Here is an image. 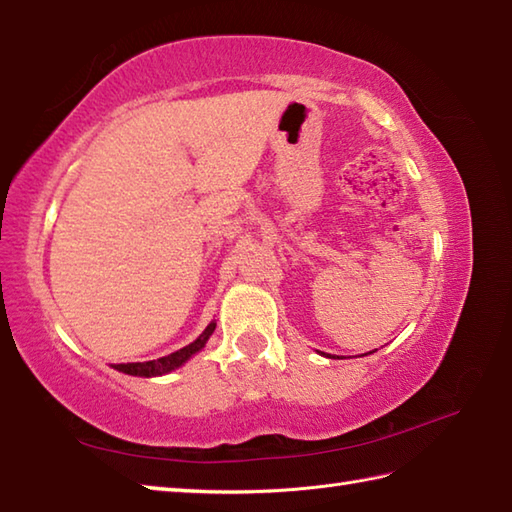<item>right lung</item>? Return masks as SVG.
I'll return each instance as SVG.
<instances>
[{"mask_svg":"<svg viewBox=\"0 0 512 512\" xmlns=\"http://www.w3.org/2000/svg\"><path fill=\"white\" fill-rule=\"evenodd\" d=\"M216 329V322H210V325L205 327V331L198 336L194 342L187 344V347L179 349L170 353V356H163L159 360H148V362H128V364H114V369L123 371L128 375H139V378H152V375H163V373H170L176 367H181L185 360H190L196 351H201L205 347V342L210 340V336Z\"/></svg>","mask_w":512,"mask_h":512,"instance_id":"right-lung-1","label":"right lung"}]
</instances>
